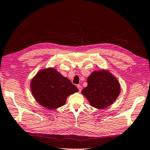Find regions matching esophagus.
<instances>
[{
  "label": "esophagus",
  "instance_id": "esophagus-1",
  "mask_svg": "<svg viewBox=\"0 0 150 150\" xmlns=\"http://www.w3.org/2000/svg\"><path fill=\"white\" fill-rule=\"evenodd\" d=\"M77 88H79V92H81V91H82V86H80V85H77Z\"/></svg>",
  "mask_w": 150,
  "mask_h": 150
}]
</instances>
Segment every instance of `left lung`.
Here are the masks:
<instances>
[{
	"label": "left lung",
	"mask_w": 150,
	"mask_h": 150,
	"mask_svg": "<svg viewBox=\"0 0 150 150\" xmlns=\"http://www.w3.org/2000/svg\"><path fill=\"white\" fill-rule=\"evenodd\" d=\"M88 85L82 91L91 105L102 109L111 105L120 94V86L108 71H95L87 79Z\"/></svg>",
	"instance_id": "left-lung-1"
}]
</instances>
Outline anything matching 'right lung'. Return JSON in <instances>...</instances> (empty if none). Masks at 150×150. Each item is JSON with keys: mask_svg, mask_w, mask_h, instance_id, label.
<instances>
[{"mask_svg": "<svg viewBox=\"0 0 150 150\" xmlns=\"http://www.w3.org/2000/svg\"><path fill=\"white\" fill-rule=\"evenodd\" d=\"M30 87L36 101L50 110L64 105L68 95L79 91L70 80L54 68L39 71L32 79Z\"/></svg>", "mask_w": 150, "mask_h": 150, "instance_id": "obj_1", "label": "right lung"}]
</instances>
